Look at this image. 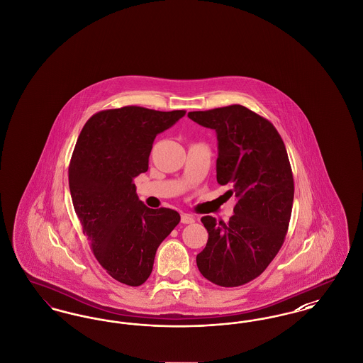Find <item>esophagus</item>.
Here are the masks:
<instances>
[{
  "label": "esophagus",
  "instance_id": "obj_1",
  "mask_svg": "<svg viewBox=\"0 0 363 363\" xmlns=\"http://www.w3.org/2000/svg\"><path fill=\"white\" fill-rule=\"evenodd\" d=\"M181 222H182L184 225H191V223L194 222V216L189 215V213H182V215H181Z\"/></svg>",
  "mask_w": 363,
  "mask_h": 363
}]
</instances>
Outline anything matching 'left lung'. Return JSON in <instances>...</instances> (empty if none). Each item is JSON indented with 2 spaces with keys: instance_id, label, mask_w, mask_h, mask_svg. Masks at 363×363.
<instances>
[{
  "instance_id": "8db88e82",
  "label": "left lung",
  "mask_w": 363,
  "mask_h": 363,
  "mask_svg": "<svg viewBox=\"0 0 363 363\" xmlns=\"http://www.w3.org/2000/svg\"><path fill=\"white\" fill-rule=\"evenodd\" d=\"M215 129L216 179L237 197L225 223L203 216L207 246L197 255L201 275L222 287H238L259 277L280 250L291 218L294 178L277 128L241 104L188 113Z\"/></svg>"
}]
</instances>
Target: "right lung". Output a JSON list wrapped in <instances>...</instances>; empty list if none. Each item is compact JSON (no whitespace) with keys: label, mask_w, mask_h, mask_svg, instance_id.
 I'll return each mask as SVG.
<instances>
[{"label":"right lung","mask_w":363,"mask_h":363,"mask_svg":"<svg viewBox=\"0 0 363 363\" xmlns=\"http://www.w3.org/2000/svg\"><path fill=\"white\" fill-rule=\"evenodd\" d=\"M185 113L140 106L102 110L74 145L68 172L73 207L94 256L123 284L136 287L150 277L156 249L181 220L174 209L144 206L133 178L148 170L156 135Z\"/></svg>","instance_id":"right-lung-1"}]
</instances>
